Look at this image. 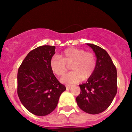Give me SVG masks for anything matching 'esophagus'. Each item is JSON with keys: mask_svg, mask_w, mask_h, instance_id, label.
Instances as JSON below:
<instances>
[{"mask_svg": "<svg viewBox=\"0 0 132 132\" xmlns=\"http://www.w3.org/2000/svg\"><path fill=\"white\" fill-rule=\"evenodd\" d=\"M72 86V85H66V88L67 89H69V88H70Z\"/></svg>", "mask_w": 132, "mask_h": 132, "instance_id": "esophagus-1", "label": "esophagus"}]
</instances>
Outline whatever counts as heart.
I'll list each match as a JSON object with an SVG mask.
<instances>
[{"mask_svg":"<svg viewBox=\"0 0 132 132\" xmlns=\"http://www.w3.org/2000/svg\"><path fill=\"white\" fill-rule=\"evenodd\" d=\"M97 61L94 54L82 48H69L63 51L59 57L54 56L50 59V66L53 73L62 76L68 70V66L73 71L63 76L61 82L71 84L89 79L94 73Z\"/></svg>","mask_w":132,"mask_h":132,"instance_id":"b5f03b06","label":"heart"}]
</instances>
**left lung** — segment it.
Segmentation results:
<instances>
[{
    "label": "left lung",
    "instance_id": "obj_1",
    "mask_svg": "<svg viewBox=\"0 0 132 132\" xmlns=\"http://www.w3.org/2000/svg\"><path fill=\"white\" fill-rule=\"evenodd\" d=\"M86 44L96 56V68L87 82L79 85L80 93L76 97V102L83 111L98 114L109 107L116 95L117 68L105 50L96 45Z\"/></svg>",
    "mask_w": 132,
    "mask_h": 132
}]
</instances>
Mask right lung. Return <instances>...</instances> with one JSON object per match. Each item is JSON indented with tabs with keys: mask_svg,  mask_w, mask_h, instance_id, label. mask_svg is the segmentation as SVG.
I'll return each mask as SVG.
<instances>
[{
	"mask_svg": "<svg viewBox=\"0 0 132 132\" xmlns=\"http://www.w3.org/2000/svg\"><path fill=\"white\" fill-rule=\"evenodd\" d=\"M55 47L42 46L32 50L21 63L17 73V94L24 108L37 116H45L56 108L66 88L53 75L50 59Z\"/></svg>",
	"mask_w": 132,
	"mask_h": 132,
	"instance_id": "1",
	"label": "right lung"
}]
</instances>
